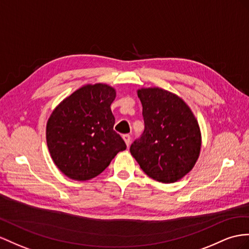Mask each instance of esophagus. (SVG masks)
<instances>
[{
  "label": "esophagus",
  "instance_id": "esophagus-1",
  "mask_svg": "<svg viewBox=\"0 0 249 249\" xmlns=\"http://www.w3.org/2000/svg\"><path fill=\"white\" fill-rule=\"evenodd\" d=\"M123 139H124V141H125V143H126V145H127V146H129V144H130V140H131L130 136H129V135H124V136H123Z\"/></svg>",
  "mask_w": 249,
  "mask_h": 249
}]
</instances>
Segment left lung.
<instances>
[{"mask_svg":"<svg viewBox=\"0 0 249 249\" xmlns=\"http://www.w3.org/2000/svg\"><path fill=\"white\" fill-rule=\"evenodd\" d=\"M145 128L130 152L151 179L174 183L193 169L201 149V131L193 111L181 98L161 88H142Z\"/></svg>","mask_w":249,"mask_h":249,"instance_id":"left-lung-1","label":"left lung"}]
</instances>
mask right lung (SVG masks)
I'll return each mask as SVG.
<instances>
[{
  "instance_id": "obj_1",
  "label": "right lung",
  "mask_w": 249,
  "mask_h": 249,
  "mask_svg": "<svg viewBox=\"0 0 249 249\" xmlns=\"http://www.w3.org/2000/svg\"><path fill=\"white\" fill-rule=\"evenodd\" d=\"M116 90L106 84L85 85L56 106L46 127L47 146L66 177L86 181L104 171L124 140L113 130L110 105Z\"/></svg>"
}]
</instances>
